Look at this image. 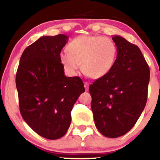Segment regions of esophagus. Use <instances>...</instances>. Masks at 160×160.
Listing matches in <instances>:
<instances>
[{
	"instance_id": "esophagus-1",
	"label": "esophagus",
	"mask_w": 160,
	"mask_h": 160,
	"mask_svg": "<svg viewBox=\"0 0 160 160\" xmlns=\"http://www.w3.org/2000/svg\"><path fill=\"white\" fill-rule=\"evenodd\" d=\"M89 83L88 82H84V87H85L86 90L87 91L89 89Z\"/></svg>"
}]
</instances>
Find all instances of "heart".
Wrapping results in <instances>:
<instances>
[{
    "mask_svg": "<svg viewBox=\"0 0 160 160\" xmlns=\"http://www.w3.org/2000/svg\"><path fill=\"white\" fill-rule=\"evenodd\" d=\"M68 52L59 55L64 68L76 75L80 68L91 78L105 76L114 65L117 47L113 40L96 35H83L74 38L67 46Z\"/></svg>",
    "mask_w": 160,
    "mask_h": 160,
    "instance_id": "obj_1",
    "label": "heart"
}]
</instances>
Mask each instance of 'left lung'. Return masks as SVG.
<instances>
[{"instance_id": "1", "label": "left lung", "mask_w": 160, "mask_h": 160, "mask_svg": "<svg viewBox=\"0 0 160 160\" xmlns=\"http://www.w3.org/2000/svg\"><path fill=\"white\" fill-rule=\"evenodd\" d=\"M109 73L89 86L91 108L96 128L108 138L127 133L136 123L148 99L150 68L140 49L120 36Z\"/></svg>"}]
</instances>
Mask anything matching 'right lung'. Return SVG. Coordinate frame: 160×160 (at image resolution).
<instances>
[{
    "mask_svg": "<svg viewBox=\"0 0 160 160\" xmlns=\"http://www.w3.org/2000/svg\"><path fill=\"white\" fill-rule=\"evenodd\" d=\"M68 36H43L24 50L16 76L20 113L40 136L55 140L65 135L71 112L85 92L79 77L67 78L59 55Z\"/></svg>",
    "mask_w": 160,
    "mask_h": 160,
    "instance_id": "add662e5",
    "label": "right lung"
}]
</instances>
